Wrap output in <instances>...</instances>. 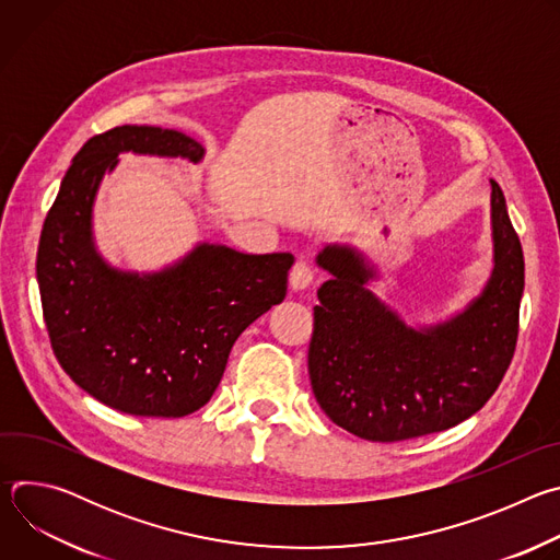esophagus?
I'll list each match as a JSON object with an SVG mask.
<instances>
[{
    "instance_id": "34e87169",
    "label": "esophagus",
    "mask_w": 560,
    "mask_h": 560,
    "mask_svg": "<svg viewBox=\"0 0 560 560\" xmlns=\"http://www.w3.org/2000/svg\"><path fill=\"white\" fill-rule=\"evenodd\" d=\"M314 281V266L307 259H299L290 270V285L294 290H305Z\"/></svg>"
}]
</instances>
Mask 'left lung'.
<instances>
[{
    "mask_svg": "<svg viewBox=\"0 0 560 560\" xmlns=\"http://www.w3.org/2000/svg\"><path fill=\"white\" fill-rule=\"evenodd\" d=\"M490 184L492 277L443 324L406 326L365 288L376 272L357 250L316 255L332 277L316 290L307 372L316 404L339 428L376 443L417 439L458 425L497 392L518 339L525 261L503 190Z\"/></svg>",
    "mask_w": 560,
    "mask_h": 560,
    "instance_id": "8db88e82",
    "label": "left lung"
}]
</instances>
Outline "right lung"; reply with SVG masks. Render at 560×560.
<instances>
[{"mask_svg":"<svg viewBox=\"0 0 560 560\" xmlns=\"http://www.w3.org/2000/svg\"><path fill=\"white\" fill-rule=\"evenodd\" d=\"M121 152L197 164L203 145L156 126H117L84 143L39 236L44 322L63 372L97 401L179 419L210 401L238 335L285 299L294 257L199 244L162 272L108 266L95 248L93 206Z\"/></svg>","mask_w":560,"mask_h":560,"instance_id":"right-lung-1","label":"right lung"}]
</instances>
